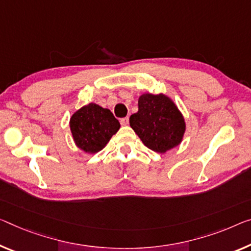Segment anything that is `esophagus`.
<instances>
[{
    "mask_svg": "<svg viewBox=\"0 0 251 251\" xmlns=\"http://www.w3.org/2000/svg\"><path fill=\"white\" fill-rule=\"evenodd\" d=\"M120 122H121L122 126H126V125H128V123H129V118H128V117L122 118L121 120H120Z\"/></svg>",
    "mask_w": 251,
    "mask_h": 251,
    "instance_id": "34e87169",
    "label": "esophagus"
}]
</instances>
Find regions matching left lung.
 <instances>
[{
	"label": "left lung",
	"instance_id": "8db88e82",
	"mask_svg": "<svg viewBox=\"0 0 251 251\" xmlns=\"http://www.w3.org/2000/svg\"><path fill=\"white\" fill-rule=\"evenodd\" d=\"M130 126L146 147L165 153L182 142L186 129L183 114L164 94H142L138 112L130 117Z\"/></svg>",
	"mask_w": 251,
	"mask_h": 251
}]
</instances>
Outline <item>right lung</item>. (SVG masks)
Masks as SVG:
<instances>
[{
	"mask_svg": "<svg viewBox=\"0 0 251 251\" xmlns=\"http://www.w3.org/2000/svg\"><path fill=\"white\" fill-rule=\"evenodd\" d=\"M69 126L77 147L85 152L95 153L105 147L118 132L120 123L109 109L90 103L72 115Z\"/></svg>",
	"mask_w": 251,
	"mask_h": 251,
	"instance_id": "right-lung-1",
	"label": "right lung"
}]
</instances>
